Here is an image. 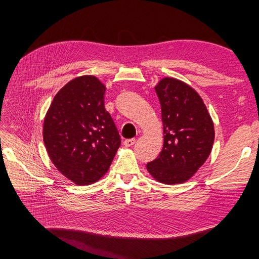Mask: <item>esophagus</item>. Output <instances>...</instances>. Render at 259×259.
Masks as SVG:
<instances>
[{
	"mask_svg": "<svg viewBox=\"0 0 259 259\" xmlns=\"http://www.w3.org/2000/svg\"><path fill=\"white\" fill-rule=\"evenodd\" d=\"M136 139L135 138H133V139H125L124 141H123V145L125 146V147H131V146H134L135 144H136Z\"/></svg>",
	"mask_w": 259,
	"mask_h": 259,
	"instance_id": "esophagus-1",
	"label": "esophagus"
}]
</instances>
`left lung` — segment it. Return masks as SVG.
Segmentation results:
<instances>
[{
    "instance_id": "1",
    "label": "left lung",
    "mask_w": 259,
    "mask_h": 259,
    "mask_svg": "<svg viewBox=\"0 0 259 259\" xmlns=\"http://www.w3.org/2000/svg\"><path fill=\"white\" fill-rule=\"evenodd\" d=\"M155 90L161 107L163 147L146 168L158 183L184 184L210 155L213 121L199 93L186 82L164 76Z\"/></svg>"
}]
</instances>
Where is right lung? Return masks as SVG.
I'll use <instances>...</instances> for the list:
<instances>
[{"instance_id": "right-lung-1", "label": "right lung", "mask_w": 259, "mask_h": 259, "mask_svg": "<svg viewBox=\"0 0 259 259\" xmlns=\"http://www.w3.org/2000/svg\"><path fill=\"white\" fill-rule=\"evenodd\" d=\"M106 85L95 75L69 81L58 93L43 120L49 157L76 186L95 184L108 172L121 140L104 108Z\"/></svg>"}]
</instances>
